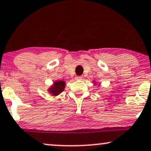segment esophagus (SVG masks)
<instances>
[{
    "label": "esophagus",
    "instance_id": "obj_1",
    "mask_svg": "<svg viewBox=\"0 0 151 151\" xmlns=\"http://www.w3.org/2000/svg\"><path fill=\"white\" fill-rule=\"evenodd\" d=\"M83 77L82 76H76V80H78V81H80V80H82Z\"/></svg>",
    "mask_w": 151,
    "mask_h": 151
}]
</instances>
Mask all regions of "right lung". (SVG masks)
<instances>
[{"mask_svg": "<svg viewBox=\"0 0 151 151\" xmlns=\"http://www.w3.org/2000/svg\"><path fill=\"white\" fill-rule=\"evenodd\" d=\"M65 86V82L64 81H57L54 83V85L49 89L50 92H51V94L54 96L58 95L59 94L64 91Z\"/></svg>", "mask_w": 151, "mask_h": 151, "instance_id": "1", "label": "right lung"}]
</instances>
